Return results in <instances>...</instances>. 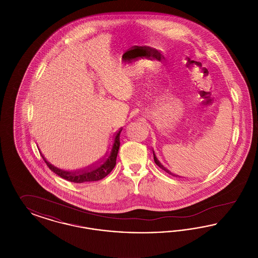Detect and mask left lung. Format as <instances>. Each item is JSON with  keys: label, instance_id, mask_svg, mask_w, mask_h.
<instances>
[{"label": "left lung", "instance_id": "obj_1", "mask_svg": "<svg viewBox=\"0 0 258 258\" xmlns=\"http://www.w3.org/2000/svg\"><path fill=\"white\" fill-rule=\"evenodd\" d=\"M153 155H154V160H155V162H156V164L158 165V166H160V168L162 169V170H164L165 172H167L168 174H171V172L169 171L166 167H164L161 163H160V160H158V158H157V156H156V154H155V152H154V150H153ZM173 175V174H172Z\"/></svg>", "mask_w": 258, "mask_h": 258}]
</instances>
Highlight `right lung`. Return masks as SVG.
I'll return each mask as SVG.
<instances>
[{"label":"right lung","mask_w":258,"mask_h":258,"mask_svg":"<svg viewBox=\"0 0 258 258\" xmlns=\"http://www.w3.org/2000/svg\"><path fill=\"white\" fill-rule=\"evenodd\" d=\"M121 132H122V128L114 135L113 142H112L108 154H106V156H104V158L98 163H96L95 165L88 167L84 170L74 172L66 171V170H62V169H60V168L52 165L47 160H45L44 156H42V158L46 162V164L50 169L64 180H68V181L74 182V183H87V182L99 181V180L103 179L104 177H106L116 165V159H117L118 151L120 148Z\"/></svg>","instance_id":"1"}]
</instances>
